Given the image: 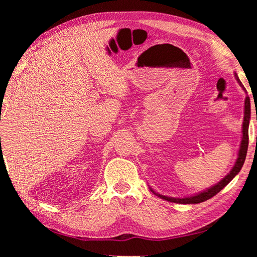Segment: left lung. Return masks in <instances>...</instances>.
<instances>
[{
    "mask_svg": "<svg viewBox=\"0 0 257 257\" xmlns=\"http://www.w3.org/2000/svg\"><path fill=\"white\" fill-rule=\"evenodd\" d=\"M234 76H235V79L237 80L238 85L242 87V89L245 91V105H244V120H243V124H242V140H241V145H239V149H238V154H237V159L234 163L233 168L231 169V171L228 172L226 176L223 178L220 182H217L216 184L212 185V187L207 188L206 190L201 191L199 193H195L193 195H189V196H183V198H172V196H167V195H162L160 193L156 192V191L150 188V191L152 193H155L157 196L159 198L169 201V202H173V203H180V204H195V203H201V202H204L206 200L211 199L212 196H214L217 194L220 191L230 183L233 178L236 176V174L241 171V169L244 165L245 158H246L247 154V147H248V124H249V120H250V101H249V97L247 96L246 89L244 88L243 84L239 80L238 76L236 73H234Z\"/></svg>",
    "mask_w": 257,
    "mask_h": 257,
    "instance_id": "obj_1",
    "label": "left lung"
}]
</instances>
